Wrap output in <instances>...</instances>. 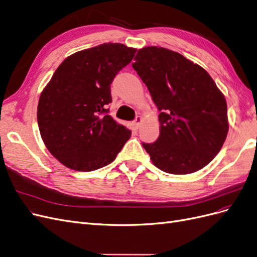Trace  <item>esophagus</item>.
<instances>
[{
  "label": "esophagus",
  "instance_id": "obj_1",
  "mask_svg": "<svg viewBox=\"0 0 257 257\" xmlns=\"http://www.w3.org/2000/svg\"><path fill=\"white\" fill-rule=\"evenodd\" d=\"M142 122H143V118H142V116H141V115H139V116H136V119H135V121H134V125L138 128L139 126H141Z\"/></svg>",
  "mask_w": 257,
  "mask_h": 257
}]
</instances>
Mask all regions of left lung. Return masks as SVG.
Instances as JSON below:
<instances>
[{"label":"left lung","instance_id":"obj_1","mask_svg":"<svg viewBox=\"0 0 257 257\" xmlns=\"http://www.w3.org/2000/svg\"><path fill=\"white\" fill-rule=\"evenodd\" d=\"M133 68L160 114V136L143 144L152 164L173 175L204 168L220 152L229 123L226 99L205 68L157 46L139 49Z\"/></svg>","mask_w":257,"mask_h":257}]
</instances>
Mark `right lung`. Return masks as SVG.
I'll list each match as a JSON object with an SVG mask.
<instances>
[{
	"label": "right lung",
	"instance_id": "1",
	"mask_svg": "<svg viewBox=\"0 0 257 257\" xmlns=\"http://www.w3.org/2000/svg\"><path fill=\"white\" fill-rule=\"evenodd\" d=\"M105 43L67 57L41 93L37 123L43 142L61 164L92 172L114 161L132 132L107 114L110 84L136 53Z\"/></svg>",
	"mask_w": 257,
	"mask_h": 257
}]
</instances>
